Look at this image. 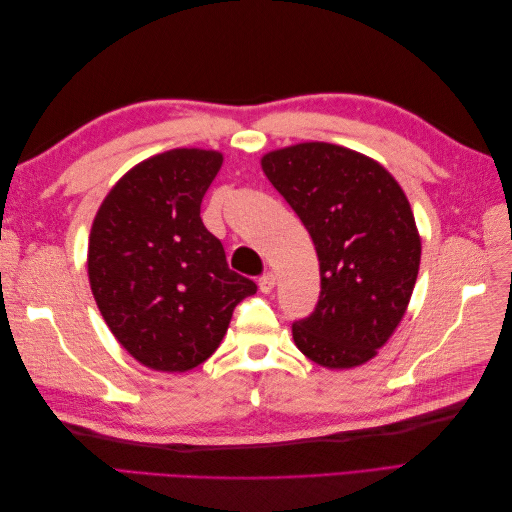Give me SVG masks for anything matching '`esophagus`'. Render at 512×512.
<instances>
[{"mask_svg":"<svg viewBox=\"0 0 512 512\" xmlns=\"http://www.w3.org/2000/svg\"><path fill=\"white\" fill-rule=\"evenodd\" d=\"M273 286H275V275H273V273H262V275L258 277V288H260V292L269 294V292L273 290Z\"/></svg>","mask_w":512,"mask_h":512,"instance_id":"34e87169","label":"esophagus"}]
</instances>
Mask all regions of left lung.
<instances>
[{
  "mask_svg": "<svg viewBox=\"0 0 512 512\" xmlns=\"http://www.w3.org/2000/svg\"><path fill=\"white\" fill-rule=\"evenodd\" d=\"M262 170L320 260V297L292 324L294 344L329 369L367 363L404 318L421 265L404 190L376 160L329 143L271 151Z\"/></svg>",
  "mask_w": 512,
  "mask_h": 512,
  "instance_id": "obj_1",
  "label": "left lung"
}]
</instances>
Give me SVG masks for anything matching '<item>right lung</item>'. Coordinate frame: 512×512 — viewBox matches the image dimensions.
<instances>
[{
	"instance_id": "right-lung-1",
	"label": "right lung",
	"mask_w": 512,
	"mask_h": 512,
	"mask_svg": "<svg viewBox=\"0 0 512 512\" xmlns=\"http://www.w3.org/2000/svg\"><path fill=\"white\" fill-rule=\"evenodd\" d=\"M222 153L170 149L123 175L100 205L87 271L108 329L138 363L188 371L218 350L256 284L230 271L200 220Z\"/></svg>"
}]
</instances>
